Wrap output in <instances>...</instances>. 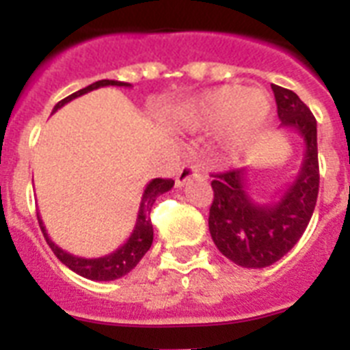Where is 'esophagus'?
Segmentation results:
<instances>
[{
    "instance_id": "34e87169",
    "label": "esophagus",
    "mask_w": 350,
    "mask_h": 350,
    "mask_svg": "<svg viewBox=\"0 0 350 350\" xmlns=\"http://www.w3.org/2000/svg\"><path fill=\"white\" fill-rule=\"evenodd\" d=\"M202 170L198 169V165H183L176 174V187H183L191 178H202Z\"/></svg>"
}]
</instances>
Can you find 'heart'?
Wrapping results in <instances>:
<instances>
[{"label": "heart", "mask_w": 350, "mask_h": 350, "mask_svg": "<svg viewBox=\"0 0 350 350\" xmlns=\"http://www.w3.org/2000/svg\"><path fill=\"white\" fill-rule=\"evenodd\" d=\"M272 103L265 90L221 85L196 94L178 109V121L191 131L218 126V143L230 156L249 152L271 118Z\"/></svg>", "instance_id": "1"}]
</instances>
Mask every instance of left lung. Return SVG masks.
Masks as SVG:
<instances>
[{
	"label": "left lung",
	"instance_id": "left-lung-1",
	"mask_svg": "<svg viewBox=\"0 0 350 350\" xmlns=\"http://www.w3.org/2000/svg\"><path fill=\"white\" fill-rule=\"evenodd\" d=\"M282 129H293L305 145L298 174L276 200L260 203L249 194L247 169L216 174L208 230L225 258L245 269H263L282 260L309 225L314 213L320 167L318 131L309 107L293 90L272 85Z\"/></svg>",
	"mask_w": 350,
	"mask_h": 350
}]
</instances>
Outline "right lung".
I'll return each mask as SVG.
<instances>
[{"label":"right lung","instance_id":"add662e5","mask_svg":"<svg viewBox=\"0 0 350 350\" xmlns=\"http://www.w3.org/2000/svg\"><path fill=\"white\" fill-rule=\"evenodd\" d=\"M131 87V83H125V81H116V79H101V81H96V83L85 87V89L74 92V94L67 96L65 100H62L59 103H56V107L52 109V114L62 109L63 105H67L68 101L76 100L79 96L87 94L90 90L101 89V87ZM174 187V181L172 180H161V178H156V180L148 181L145 191H143L142 202H139V208H137V218L136 225L132 229L131 236L126 239L125 243L118 247L116 250H112L111 254L100 256V258H81V256H74L67 250H63L62 247H57L54 241L51 239V236L46 234L45 225H43V219L40 218L38 214V221H40L41 232L45 236L46 243L51 245L52 252L56 254V258L62 261L63 265H67L70 271H74L79 276L87 278V280H92V282H112V280H118V278L125 276L134 269V267L139 263L143 256L147 254V250L150 249L154 239V230H152V221H150V208H152L156 198L161 196L163 192L170 191Z\"/></svg>","mask_w":350,"mask_h":350}]
</instances>
